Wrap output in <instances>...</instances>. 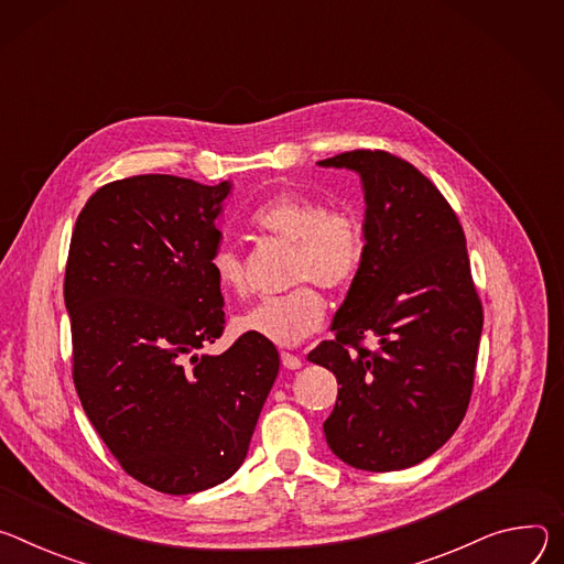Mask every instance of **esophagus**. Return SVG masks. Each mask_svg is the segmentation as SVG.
Masks as SVG:
<instances>
[{"label": "esophagus", "mask_w": 564, "mask_h": 564, "mask_svg": "<svg viewBox=\"0 0 564 564\" xmlns=\"http://www.w3.org/2000/svg\"><path fill=\"white\" fill-rule=\"evenodd\" d=\"M282 365H284L286 369H300V367H302V358L295 356V354L282 351Z\"/></svg>", "instance_id": "esophagus-1"}]
</instances>
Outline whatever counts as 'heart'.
Segmentation results:
<instances>
[{
    "instance_id": "1",
    "label": "heart",
    "mask_w": 564,
    "mask_h": 564,
    "mask_svg": "<svg viewBox=\"0 0 564 564\" xmlns=\"http://www.w3.org/2000/svg\"><path fill=\"white\" fill-rule=\"evenodd\" d=\"M256 230L293 243L291 282L314 281L323 289H347L365 258L360 219L345 206H325L321 199L282 191L264 199L248 215ZM210 271L221 291H246L243 262L237 250L221 243L210 256ZM327 316V300L314 285L267 297L235 318V327L269 343L291 347L316 334Z\"/></svg>"
}]
</instances>
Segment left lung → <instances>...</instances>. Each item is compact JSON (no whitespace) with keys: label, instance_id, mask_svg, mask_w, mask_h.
I'll list each match as a JSON object with an SVG mask.
<instances>
[{"label":"left lung","instance_id":"left-lung-1","mask_svg":"<svg viewBox=\"0 0 564 564\" xmlns=\"http://www.w3.org/2000/svg\"><path fill=\"white\" fill-rule=\"evenodd\" d=\"M318 163L358 172L367 206L365 258L332 323L336 338L308 354L340 386L327 444L360 470L410 468L451 440L473 394L484 311L464 228L436 185L390 152Z\"/></svg>","mask_w":564,"mask_h":564}]
</instances>
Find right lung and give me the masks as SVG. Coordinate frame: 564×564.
<instances>
[{
    "mask_svg": "<svg viewBox=\"0 0 564 564\" xmlns=\"http://www.w3.org/2000/svg\"><path fill=\"white\" fill-rule=\"evenodd\" d=\"M230 183L139 174L102 185L78 215L65 273L74 383L122 470L191 495L246 459L280 354L253 334L199 354L224 334L210 271L215 219Z\"/></svg>",
    "mask_w": 564,
    "mask_h": 564,
    "instance_id": "right-lung-1",
    "label": "right lung"
}]
</instances>
